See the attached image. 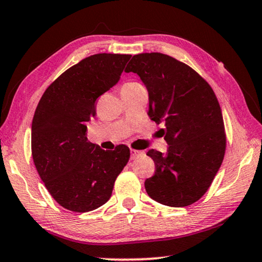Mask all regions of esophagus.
<instances>
[{
	"instance_id": "esophagus-1",
	"label": "esophagus",
	"mask_w": 262,
	"mask_h": 262,
	"mask_svg": "<svg viewBox=\"0 0 262 262\" xmlns=\"http://www.w3.org/2000/svg\"><path fill=\"white\" fill-rule=\"evenodd\" d=\"M144 154V151H141V150H135V149H130V156H132V159L136 158L137 156H140V155Z\"/></svg>"
}]
</instances>
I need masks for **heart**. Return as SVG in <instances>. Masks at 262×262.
Wrapping results in <instances>:
<instances>
[{"instance_id":"b5f03b06","label":"heart","mask_w":262,"mask_h":262,"mask_svg":"<svg viewBox=\"0 0 262 262\" xmlns=\"http://www.w3.org/2000/svg\"><path fill=\"white\" fill-rule=\"evenodd\" d=\"M136 85H139V83H136V82H129V83H126L123 86H136Z\"/></svg>"}]
</instances>
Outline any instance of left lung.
<instances>
[{"mask_svg":"<svg viewBox=\"0 0 262 262\" xmlns=\"http://www.w3.org/2000/svg\"><path fill=\"white\" fill-rule=\"evenodd\" d=\"M125 72L139 75L147 86L150 119L165 122L167 152L148 151L156 172L145 180V190L162 205H192L210 187L227 148L214 90L193 68L163 53L134 55Z\"/></svg>","mask_w":262,"mask_h":262,"instance_id":"8db88e82","label":"left lung"}]
</instances>
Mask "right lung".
I'll return each mask as SVG.
<instances>
[{"label":"right lung","mask_w":262,"mask_h":262,"mask_svg":"<svg viewBox=\"0 0 262 262\" xmlns=\"http://www.w3.org/2000/svg\"><path fill=\"white\" fill-rule=\"evenodd\" d=\"M129 54L99 53L61 74L35 108L31 149L35 168L53 199L66 209L86 212L105 205L129 161L125 144L103 150L86 137L99 97L118 83Z\"/></svg>","instance_id":"right-lung-1"}]
</instances>
